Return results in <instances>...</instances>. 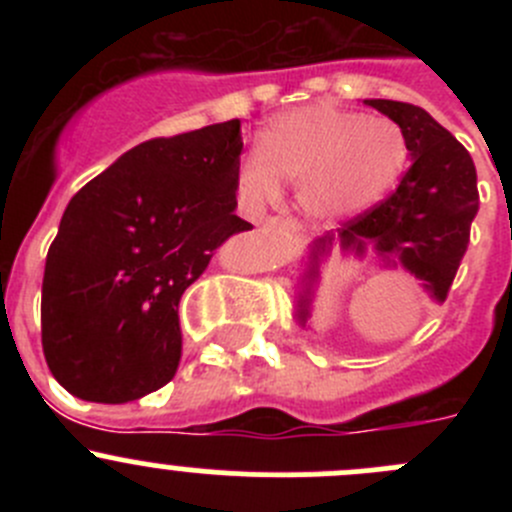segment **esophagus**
<instances>
[{
	"label": "esophagus",
	"mask_w": 512,
	"mask_h": 512,
	"mask_svg": "<svg viewBox=\"0 0 512 512\" xmlns=\"http://www.w3.org/2000/svg\"><path fill=\"white\" fill-rule=\"evenodd\" d=\"M265 227H299V223L294 218H280V215H277V218L267 220Z\"/></svg>",
	"instance_id": "34e87169"
}]
</instances>
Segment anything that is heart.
Returning a JSON list of instances; mask_svg holds the SVG:
<instances>
[{
	"label": "heart",
	"instance_id": "1",
	"mask_svg": "<svg viewBox=\"0 0 512 512\" xmlns=\"http://www.w3.org/2000/svg\"><path fill=\"white\" fill-rule=\"evenodd\" d=\"M406 156L404 128L391 118L314 103L267 121L237 183L247 203L265 205L277 200L282 178H297L299 208L317 223H334L384 198Z\"/></svg>",
	"mask_w": 512,
	"mask_h": 512
}]
</instances>
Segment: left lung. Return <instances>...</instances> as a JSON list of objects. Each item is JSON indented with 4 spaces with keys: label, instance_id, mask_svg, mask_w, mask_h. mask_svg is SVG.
Instances as JSON below:
<instances>
[{
    "label": "left lung",
    "instance_id": "left-lung-1",
    "mask_svg": "<svg viewBox=\"0 0 512 512\" xmlns=\"http://www.w3.org/2000/svg\"><path fill=\"white\" fill-rule=\"evenodd\" d=\"M371 108L404 128L414 158L394 193L339 227L337 237L314 242L307 280L317 277L319 257L339 242L344 252L364 255L374 245L391 265H404L426 282L438 302L448 297L463 255L471 242V223L478 215V178L471 153L433 121L423 108L404 101L371 98ZM309 299H299V319H307Z\"/></svg>",
    "mask_w": 512,
    "mask_h": 512
}]
</instances>
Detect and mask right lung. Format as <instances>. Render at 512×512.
<instances>
[{"label": "right lung", "mask_w": 512, "mask_h": 512, "mask_svg": "<svg viewBox=\"0 0 512 512\" xmlns=\"http://www.w3.org/2000/svg\"><path fill=\"white\" fill-rule=\"evenodd\" d=\"M240 121L123 153L66 205L46 255L41 347L54 379L96 404H126L175 376L178 304L235 215Z\"/></svg>", "instance_id": "1"}]
</instances>
